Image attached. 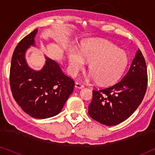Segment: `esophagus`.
<instances>
[{
  "label": "esophagus",
  "mask_w": 155,
  "mask_h": 155,
  "mask_svg": "<svg viewBox=\"0 0 155 155\" xmlns=\"http://www.w3.org/2000/svg\"><path fill=\"white\" fill-rule=\"evenodd\" d=\"M75 87L76 89H82L84 87V85L82 83H80V82H76Z\"/></svg>",
  "instance_id": "esophagus-1"
}]
</instances>
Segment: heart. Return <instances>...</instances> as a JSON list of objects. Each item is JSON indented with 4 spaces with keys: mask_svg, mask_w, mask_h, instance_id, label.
Masks as SVG:
<instances>
[{
    "mask_svg": "<svg viewBox=\"0 0 155 155\" xmlns=\"http://www.w3.org/2000/svg\"><path fill=\"white\" fill-rule=\"evenodd\" d=\"M89 62L91 72L88 80H97L102 85H109L118 81L128 65V56L124 51L111 42L102 39H90L82 44L80 51L70 50L69 71L75 76Z\"/></svg>",
    "mask_w": 155,
    "mask_h": 155,
    "instance_id": "1",
    "label": "heart"
}]
</instances>
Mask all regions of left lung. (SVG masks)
I'll use <instances>...</instances> for the list:
<instances>
[{"label":"left lung","instance_id":"1","mask_svg":"<svg viewBox=\"0 0 155 155\" xmlns=\"http://www.w3.org/2000/svg\"><path fill=\"white\" fill-rule=\"evenodd\" d=\"M147 85L145 60L140 50L136 51L128 73L114 85L93 90L89 115L101 124L111 126L126 120L137 109Z\"/></svg>","mask_w":155,"mask_h":155}]
</instances>
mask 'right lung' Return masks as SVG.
I'll return each instance as SVG.
<instances>
[{
    "label": "right lung",
    "mask_w": 155,
    "mask_h": 155,
    "mask_svg": "<svg viewBox=\"0 0 155 155\" xmlns=\"http://www.w3.org/2000/svg\"><path fill=\"white\" fill-rule=\"evenodd\" d=\"M37 31L35 29L16 46L10 65V84L13 98L23 111L42 119L60 113L73 92L75 82L63 73L58 63L46 56L39 71L29 66L25 54L30 46H36Z\"/></svg>",
    "instance_id": "1"
}]
</instances>
